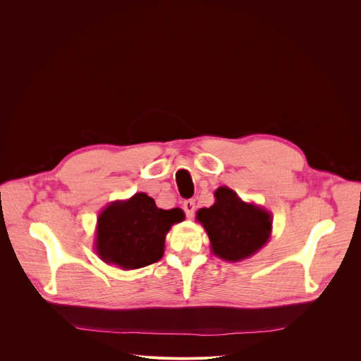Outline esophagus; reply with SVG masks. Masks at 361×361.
Masks as SVG:
<instances>
[{
    "mask_svg": "<svg viewBox=\"0 0 361 361\" xmlns=\"http://www.w3.org/2000/svg\"><path fill=\"white\" fill-rule=\"evenodd\" d=\"M195 207H196V204H195L193 199H188L183 203V209H184L187 218H192L195 215Z\"/></svg>",
    "mask_w": 361,
    "mask_h": 361,
    "instance_id": "esophagus-1",
    "label": "esophagus"
}]
</instances>
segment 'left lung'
Segmentation results:
<instances>
[{
    "mask_svg": "<svg viewBox=\"0 0 361 361\" xmlns=\"http://www.w3.org/2000/svg\"><path fill=\"white\" fill-rule=\"evenodd\" d=\"M215 203L202 207L196 219L211 241L215 256L226 262H241L256 255L271 238L272 214L264 207L244 202L230 187H218Z\"/></svg>",
    "mask_w": 361,
    "mask_h": 361,
    "instance_id": "8db88e82",
    "label": "left lung"
}]
</instances>
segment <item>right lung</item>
Here are the masks:
<instances>
[{
	"label": "right lung",
	"mask_w": 361,
	"mask_h": 361,
	"mask_svg": "<svg viewBox=\"0 0 361 361\" xmlns=\"http://www.w3.org/2000/svg\"><path fill=\"white\" fill-rule=\"evenodd\" d=\"M181 221L183 209H161L146 193L111 202L98 216L94 250L124 271L145 268L164 256L165 237Z\"/></svg>",
	"instance_id": "right-lung-1"
}]
</instances>
